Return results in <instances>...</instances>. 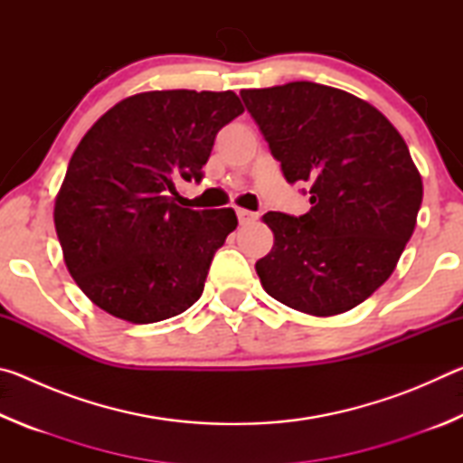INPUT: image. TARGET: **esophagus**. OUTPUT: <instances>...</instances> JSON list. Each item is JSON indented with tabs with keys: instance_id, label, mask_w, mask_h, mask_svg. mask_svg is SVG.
I'll list each match as a JSON object with an SVG mask.
<instances>
[{
	"instance_id": "obj_1",
	"label": "esophagus",
	"mask_w": 463,
	"mask_h": 463,
	"mask_svg": "<svg viewBox=\"0 0 463 463\" xmlns=\"http://www.w3.org/2000/svg\"><path fill=\"white\" fill-rule=\"evenodd\" d=\"M237 218L241 224H249V222L257 221V214L250 213V210H245V208H237Z\"/></svg>"
}]
</instances>
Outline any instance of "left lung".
Segmentation results:
<instances>
[{
    "label": "left lung",
    "instance_id": "1",
    "mask_svg": "<svg viewBox=\"0 0 463 463\" xmlns=\"http://www.w3.org/2000/svg\"><path fill=\"white\" fill-rule=\"evenodd\" d=\"M249 114L289 184H310V213H268L273 247L255 263L271 298L310 317L367 300L417 226L422 179L378 108L328 85L242 90Z\"/></svg>",
    "mask_w": 463,
    "mask_h": 463
}]
</instances>
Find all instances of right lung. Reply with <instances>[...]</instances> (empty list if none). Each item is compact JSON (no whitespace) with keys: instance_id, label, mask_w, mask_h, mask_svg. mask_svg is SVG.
Wrapping results in <instances>:
<instances>
[{"instance_id":"right-lung-1","label":"right lung","mask_w":463,"mask_h":463,"mask_svg":"<svg viewBox=\"0 0 463 463\" xmlns=\"http://www.w3.org/2000/svg\"><path fill=\"white\" fill-rule=\"evenodd\" d=\"M242 112L234 91H143L85 132L54 200V229L96 307L151 325L198 302L237 214L182 208L169 194L177 179L200 182L216 132Z\"/></svg>"}]
</instances>
